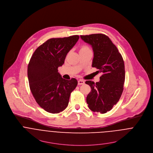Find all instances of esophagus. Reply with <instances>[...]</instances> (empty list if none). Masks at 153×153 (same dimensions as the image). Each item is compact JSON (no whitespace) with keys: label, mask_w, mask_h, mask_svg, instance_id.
<instances>
[{"label":"esophagus","mask_w":153,"mask_h":153,"mask_svg":"<svg viewBox=\"0 0 153 153\" xmlns=\"http://www.w3.org/2000/svg\"><path fill=\"white\" fill-rule=\"evenodd\" d=\"M85 83V82L83 81V80H81V79H80V80H79L78 81V84L79 85H83Z\"/></svg>","instance_id":"34e87169"}]
</instances>
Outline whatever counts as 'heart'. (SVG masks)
Here are the masks:
<instances>
[{"label":"heart","mask_w":153,"mask_h":153,"mask_svg":"<svg viewBox=\"0 0 153 153\" xmlns=\"http://www.w3.org/2000/svg\"><path fill=\"white\" fill-rule=\"evenodd\" d=\"M89 50H91V49H90V48L88 46H87V45H83V46L80 47V48L79 50V53H82V52H83V51H89Z\"/></svg>","instance_id":"b5f03b06"}]
</instances>
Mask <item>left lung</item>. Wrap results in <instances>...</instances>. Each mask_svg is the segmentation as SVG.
Here are the masks:
<instances>
[{
  "label": "left lung",
  "mask_w": 153,
  "mask_h": 153,
  "mask_svg": "<svg viewBox=\"0 0 153 153\" xmlns=\"http://www.w3.org/2000/svg\"><path fill=\"white\" fill-rule=\"evenodd\" d=\"M80 37L91 45L94 54L92 66L102 74L99 82H85L91 88L86 102L92 111L105 113L111 110L122 94L125 79L124 61L107 36L93 34Z\"/></svg>",
  "instance_id": "1"
}]
</instances>
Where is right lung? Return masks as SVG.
I'll use <instances>...</instances> for the list:
<instances>
[{
	"label": "right lung",
	"mask_w": 153,
	"mask_h": 153,
	"mask_svg": "<svg viewBox=\"0 0 153 153\" xmlns=\"http://www.w3.org/2000/svg\"><path fill=\"white\" fill-rule=\"evenodd\" d=\"M79 36L53 38L39 46L31 56L27 68L31 92L36 102L45 111L58 113L66 109L71 93L75 89V78L66 80L58 72L68 53Z\"/></svg>",
	"instance_id": "1"
}]
</instances>
